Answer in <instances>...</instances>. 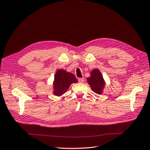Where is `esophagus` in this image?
Returning a JSON list of instances; mask_svg holds the SVG:
<instances>
[{"label": "esophagus", "instance_id": "obj_1", "mask_svg": "<svg viewBox=\"0 0 150 150\" xmlns=\"http://www.w3.org/2000/svg\"><path fill=\"white\" fill-rule=\"evenodd\" d=\"M78 80H79V82L83 83V81H84V79L83 78H80V79H79Z\"/></svg>", "mask_w": 150, "mask_h": 150}]
</instances>
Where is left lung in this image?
<instances>
[{
    "label": "left lung",
    "instance_id": "obj_1",
    "mask_svg": "<svg viewBox=\"0 0 150 150\" xmlns=\"http://www.w3.org/2000/svg\"><path fill=\"white\" fill-rule=\"evenodd\" d=\"M87 79V82L94 92L97 94L102 93L105 83L99 70L97 68L92 70L91 73V76Z\"/></svg>",
    "mask_w": 150,
    "mask_h": 150
}]
</instances>
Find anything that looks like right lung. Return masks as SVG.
<instances>
[{
    "instance_id": "right-lung-1",
    "label": "right lung",
    "mask_w": 150,
    "mask_h": 150,
    "mask_svg": "<svg viewBox=\"0 0 150 150\" xmlns=\"http://www.w3.org/2000/svg\"><path fill=\"white\" fill-rule=\"evenodd\" d=\"M76 82H78V80L71 73L67 72L63 69L58 70L54 78L53 94L57 96L63 95L71 83Z\"/></svg>"
}]
</instances>
